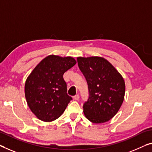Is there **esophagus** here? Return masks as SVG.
<instances>
[{
	"mask_svg": "<svg viewBox=\"0 0 152 152\" xmlns=\"http://www.w3.org/2000/svg\"><path fill=\"white\" fill-rule=\"evenodd\" d=\"M74 99H75V100H78L79 98H80V96H79L78 94H76V96L74 97Z\"/></svg>",
	"mask_w": 152,
	"mask_h": 152,
	"instance_id": "esophagus-1",
	"label": "esophagus"
}]
</instances>
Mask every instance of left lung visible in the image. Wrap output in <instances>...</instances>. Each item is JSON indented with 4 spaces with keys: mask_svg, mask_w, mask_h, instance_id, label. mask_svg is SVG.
I'll return each mask as SVG.
<instances>
[{
    "mask_svg": "<svg viewBox=\"0 0 152 152\" xmlns=\"http://www.w3.org/2000/svg\"><path fill=\"white\" fill-rule=\"evenodd\" d=\"M77 62L89 91V98L83 106L84 114L93 123L108 121L123 103L126 89L124 78L104 58L78 57Z\"/></svg>",
    "mask_w": 152,
    "mask_h": 152,
    "instance_id": "obj_1",
    "label": "left lung"
}]
</instances>
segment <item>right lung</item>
Wrapping results in <instances>:
<instances>
[{"mask_svg": "<svg viewBox=\"0 0 152 152\" xmlns=\"http://www.w3.org/2000/svg\"><path fill=\"white\" fill-rule=\"evenodd\" d=\"M76 63L70 56L50 55L44 58L27 78V104L38 119L52 121L58 118L72 98L67 94L63 74Z\"/></svg>", "mask_w": 152, "mask_h": 152, "instance_id": "right-lung-1", "label": "right lung"}]
</instances>
